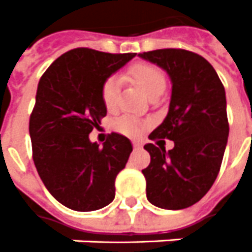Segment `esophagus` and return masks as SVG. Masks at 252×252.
<instances>
[{"mask_svg":"<svg viewBox=\"0 0 252 252\" xmlns=\"http://www.w3.org/2000/svg\"><path fill=\"white\" fill-rule=\"evenodd\" d=\"M141 144L140 142H133V148H134V149H141Z\"/></svg>","mask_w":252,"mask_h":252,"instance_id":"34e87169","label":"esophagus"}]
</instances>
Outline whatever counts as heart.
<instances>
[{
    "label": "heart",
    "instance_id": "heart-1",
    "mask_svg": "<svg viewBox=\"0 0 252 252\" xmlns=\"http://www.w3.org/2000/svg\"><path fill=\"white\" fill-rule=\"evenodd\" d=\"M129 76L149 97L161 94L165 87V78L158 66L152 63H135L127 70ZM119 99V80L108 77L101 87V100L108 111H114ZM115 129L125 135L134 137L144 130V125L131 117H123L115 122Z\"/></svg>",
    "mask_w": 252,
    "mask_h": 252
}]
</instances>
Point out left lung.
<instances>
[{
	"mask_svg": "<svg viewBox=\"0 0 252 252\" xmlns=\"http://www.w3.org/2000/svg\"><path fill=\"white\" fill-rule=\"evenodd\" d=\"M156 63L171 78L167 117L149 134L175 146L146 144L151 163L142 174L148 201L161 209L179 210L197 203L213 186L224 158L229 125L225 89L213 66L201 55L182 49L138 54Z\"/></svg>",
	"mask_w": 252,
	"mask_h": 252,
	"instance_id": "left-lung-1",
	"label": "left lung"
}]
</instances>
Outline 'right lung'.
I'll use <instances>...</instances> for the list:
<instances>
[{"instance_id":"add662e5","label":"right lung","mask_w":252,"mask_h":252,"mask_svg":"<svg viewBox=\"0 0 252 252\" xmlns=\"http://www.w3.org/2000/svg\"><path fill=\"white\" fill-rule=\"evenodd\" d=\"M134 57L73 49L57 58L37 84L30 118L32 158L46 189L66 208L92 212L115 198V179L129 160L131 142L111 133L99 148L89 133L107 115L103 84Z\"/></svg>"}]
</instances>
